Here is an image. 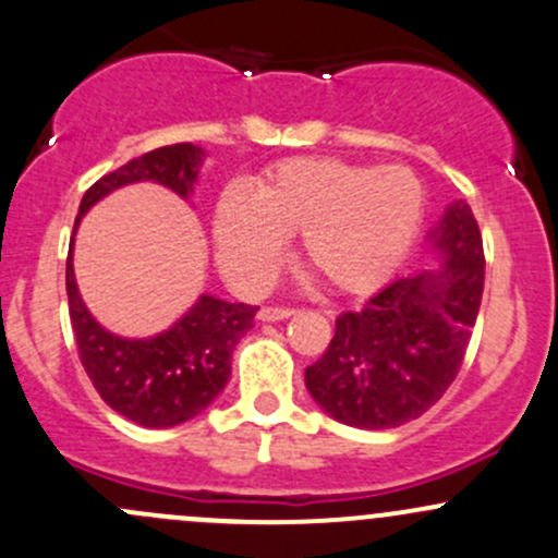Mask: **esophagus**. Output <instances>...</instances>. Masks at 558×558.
Wrapping results in <instances>:
<instances>
[{
    "mask_svg": "<svg viewBox=\"0 0 558 558\" xmlns=\"http://www.w3.org/2000/svg\"><path fill=\"white\" fill-rule=\"evenodd\" d=\"M291 315H294V307H278V304H267V307H262L259 310V318L262 320H286V318H291Z\"/></svg>",
    "mask_w": 558,
    "mask_h": 558,
    "instance_id": "34e87169",
    "label": "esophagus"
}]
</instances>
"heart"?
Masks as SVG:
<instances>
[{
  "instance_id": "obj_1",
  "label": "heart",
  "mask_w": 558,
  "mask_h": 558,
  "mask_svg": "<svg viewBox=\"0 0 558 558\" xmlns=\"http://www.w3.org/2000/svg\"><path fill=\"white\" fill-rule=\"evenodd\" d=\"M425 186L412 168L296 157L275 166L254 195L225 192L214 238L221 267L262 286L283 259V234H302V262L339 294L383 286L417 238Z\"/></svg>"
}]
</instances>
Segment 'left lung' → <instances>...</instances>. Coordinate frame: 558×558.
<instances>
[{
	"mask_svg": "<svg viewBox=\"0 0 558 558\" xmlns=\"http://www.w3.org/2000/svg\"><path fill=\"white\" fill-rule=\"evenodd\" d=\"M430 245L436 272L387 283L337 318L324 355L304 368L310 396L333 420L363 430L407 425L454 383L484 294V243L465 201L451 203Z\"/></svg>",
	"mask_w": 558,
	"mask_h": 558,
	"instance_id": "1",
	"label": "left lung"
}]
</instances>
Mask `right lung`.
<instances>
[{
	"instance_id": "add662e5",
	"label": "right lung",
	"mask_w": 558,
	"mask_h": 558,
	"mask_svg": "<svg viewBox=\"0 0 558 558\" xmlns=\"http://www.w3.org/2000/svg\"><path fill=\"white\" fill-rule=\"evenodd\" d=\"M203 149L195 144H171L133 157L122 168L96 181L80 203L74 232L87 208L111 190L133 181H157L175 195H190L197 179ZM74 243V240H72ZM69 318L77 339L80 361L98 396L114 412L144 427H173L201 414L232 374V350L259 307L230 304L216 296L201 302L168 331L151 339H122L96 324L77 291L72 251L66 259Z\"/></svg>"
}]
</instances>
